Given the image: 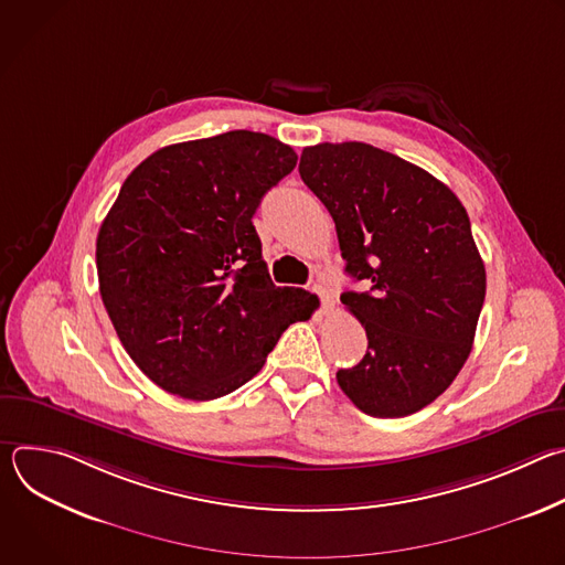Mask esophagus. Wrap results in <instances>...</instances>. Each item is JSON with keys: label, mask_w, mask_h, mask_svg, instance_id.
<instances>
[{"label": "esophagus", "mask_w": 565, "mask_h": 565, "mask_svg": "<svg viewBox=\"0 0 565 565\" xmlns=\"http://www.w3.org/2000/svg\"><path fill=\"white\" fill-rule=\"evenodd\" d=\"M310 292H315V295L319 297V301H321V308H324V310H329V308L333 306V297H331V292H329V288H327V286H321V284H312Z\"/></svg>", "instance_id": "1"}]
</instances>
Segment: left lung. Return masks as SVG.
<instances>
[{"mask_svg":"<svg viewBox=\"0 0 565 565\" xmlns=\"http://www.w3.org/2000/svg\"><path fill=\"white\" fill-rule=\"evenodd\" d=\"M299 174L335 221L347 273L366 286L340 297L369 349L338 384L373 418L416 414L462 369L486 301L469 216L445 183L366 142L306 147Z\"/></svg>","mask_w":565,"mask_h":565,"instance_id":"1","label":"left lung"}]
</instances>
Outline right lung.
I'll return each mask as SVG.
<instances>
[{
	"mask_svg": "<svg viewBox=\"0 0 565 565\" xmlns=\"http://www.w3.org/2000/svg\"><path fill=\"white\" fill-rule=\"evenodd\" d=\"M297 166L281 140L236 129L153 151L100 225L103 303L160 388L214 399L253 380L312 295L270 281L253 216Z\"/></svg>",
	"mask_w": 565,
	"mask_h": 565,
	"instance_id": "1",
	"label": "right lung"
}]
</instances>
